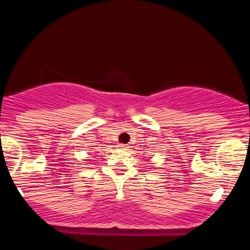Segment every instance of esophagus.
Instances as JSON below:
<instances>
[{
  "instance_id": "1",
  "label": "esophagus",
  "mask_w": 250,
  "mask_h": 250,
  "mask_svg": "<svg viewBox=\"0 0 250 250\" xmlns=\"http://www.w3.org/2000/svg\"><path fill=\"white\" fill-rule=\"evenodd\" d=\"M119 147L121 148V149H127L128 148L127 145H119Z\"/></svg>"
}]
</instances>
